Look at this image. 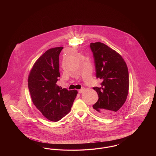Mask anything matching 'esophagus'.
<instances>
[{
  "label": "esophagus",
  "mask_w": 156,
  "mask_h": 156,
  "mask_svg": "<svg viewBox=\"0 0 156 156\" xmlns=\"http://www.w3.org/2000/svg\"><path fill=\"white\" fill-rule=\"evenodd\" d=\"M84 90H85V88L82 87L81 89H80V90H78V92H79V93H82V92H83Z\"/></svg>",
  "instance_id": "esophagus-1"
}]
</instances>
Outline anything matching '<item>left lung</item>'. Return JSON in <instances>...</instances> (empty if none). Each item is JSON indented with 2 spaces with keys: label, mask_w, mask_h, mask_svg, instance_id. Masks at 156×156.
<instances>
[{
  "label": "left lung",
  "mask_w": 156,
  "mask_h": 156,
  "mask_svg": "<svg viewBox=\"0 0 156 156\" xmlns=\"http://www.w3.org/2000/svg\"><path fill=\"white\" fill-rule=\"evenodd\" d=\"M97 79L102 82L95 87L98 100L93 105L95 113L104 117L116 114L123 105L129 87V72L122 56L104 43H91Z\"/></svg>",
  "instance_id": "left-lung-1"
}]
</instances>
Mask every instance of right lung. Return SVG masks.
I'll use <instances>...</instances> for the list:
<instances>
[{
	"mask_svg": "<svg viewBox=\"0 0 156 156\" xmlns=\"http://www.w3.org/2000/svg\"><path fill=\"white\" fill-rule=\"evenodd\" d=\"M63 47L49 49L37 59L28 78L31 98L37 109L47 119L57 122L70 112L77 90L62 89L59 80V54Z\"/></svg>",
	"mask_w": 156,
	"mask_h": 156,
	"instance_id": "add662e5",
	"label": "right lung"
}]
</instances>
